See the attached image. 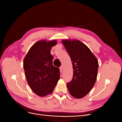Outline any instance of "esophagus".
<instances>
[{
	"label": "esophagus",
	"instance_id": "1",
	"mask_svg": "<svg viewBox=\"0 0 122 122\" xmlns=\"http://www.w3.org/2000/svg\"><path fill=\"white\" fill-rule=\"evenodd\" d=\"M63 69H64L63 66H61V67H60V71H61V72H62V70H63Z\"/></svg>",
	"mask_w": 122,
	"mask_h": 122
}]
</instances>
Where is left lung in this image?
Masks as SVG:
<instances>
[{
  "label": "left lung",
  "instance_id": "1",
  "mask_svg": "<svg viewBox=\"0 0 122 122\" xmlns=\"http://www.w3.org/2000/svg\"><path fill=\"white\" fill-rule=\"evenodd\" d=\"M71 57L73 76L67 83L69 93L77 99L85 97L94 86L97 80L98 61L84 43L76 39L61 41Z\"/></svg>",
  "mask_w": 122,
  "mask_h": 122
}]
</instances>
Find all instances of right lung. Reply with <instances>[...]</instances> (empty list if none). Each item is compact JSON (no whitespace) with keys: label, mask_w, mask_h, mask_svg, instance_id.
Listing matches in <instances>:
<instances>
[{"label":"right lung","mask_w":122,"mask_h":122,"mask_svg":"<svg viewBox=\"0 0 122 122\" xmlns=\"http://www.w3.org/2000/svg\"><path fill=\"white\" fill-rule=\"evenodd\" d=\"M56 40H40L28 50L23 60L25 76L34 93L40 97L51 94L60 78V69L52 65L51 48Z\"/></svg>","instance_id":"right-lung-1"}]
</instances>
